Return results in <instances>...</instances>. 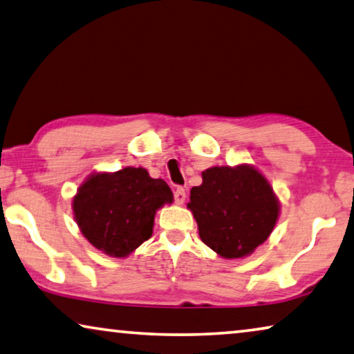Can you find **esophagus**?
<instances>
[{"mask_svg":"<svg viewBox=\"0 0 354 354\" xmlns=\"http://www.w3.org/2000/svg\"><path fill=\"white\" fill-rule=\"evenodd\" d=\"M173 195H175V201L178 205H183L184 201H186V190L183 187H178L175 192H173Z\"/></svg>","mask_w":354,"mask_h":354,"instance_id":"obj_1","label":"esophagus"}]
</instances>
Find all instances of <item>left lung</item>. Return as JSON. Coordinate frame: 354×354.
<instances>
[{"instance_id":"obj_1","label":"left lung","mask_w":354,"mask_h":354,"mask_svg":"<svg viewBox=\"0 0 354 354\" xmlns=\"http://www.w3.org/2000/svg\"><path fill=\"white\" fill-rule=\"evenodd\" d=\"M190 190L187 207L203 243L223 258L250 255L265 243L279 217L271 184L250 165L211 167Z\"/></svg>"}]
</instances>
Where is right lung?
I'll return each instance as SVG.
<instances>
[{"label": "right lung", "instance_id": "add662e5", "mask_svg": "<svg viewBox=\"0 0 354 354\" xmlns=\"http://www.w3.org/2000/svg\"><path fill=\"white\" fill-rule=\"evenodd\" d=\"M171 201L164 179H153L142 167H126L89 176L72 207L83 236L104 254L122 258L151 238L156 211Z\"/></svg>", "mask_w": 354, "mask_h": 354}]
</instances>
